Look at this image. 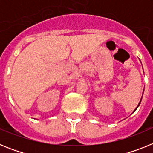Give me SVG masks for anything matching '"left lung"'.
Returning <instances> with one entry per match:
<instances>
[{
    "mask_svg": "<svg viewBox=\"0 0 153 153\" xmlns=\"http://www.w3.org/2000/svg\"><path fill=\"white\" fill-rule=\"evenodd\" d=\"M140 102H141V101H140V103H139V105H138V106H140ZM138 106H137V107H136V109H137V108H138ZM136 109H135V110H136ZM135 110H134V111H135Z\"/></svg>",
    "mask_w": 153,
    "mask_h": 153,
    "instance_id": "8db88e82",
    "label": "left lung"
}]
</instances>
